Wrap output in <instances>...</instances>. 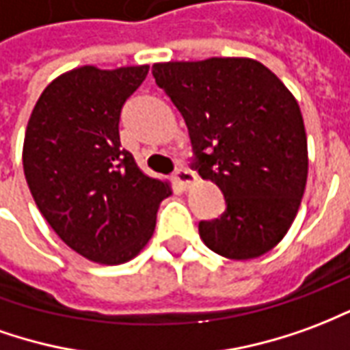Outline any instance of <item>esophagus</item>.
I'll return each instance as SVG.
<instances>
[{
	"instance_id": "34e87169",
	"label": "esophagus",
	"mask_w": 350,
	"mask_h": 350,
	"mask_svg": "<svg viewBox=\"0 0 350 350\" xmlns=\"http://www.w3.org/2000/svg\"><path fill=\"white\" fill-rule=\"evenodd\" d=\"M173 179H175V183H177L179 187L188 188L192 183H196V175L188 170V167H183V165H180V167H177L175 173H173Z\"/></svg>"
}]
</instances>
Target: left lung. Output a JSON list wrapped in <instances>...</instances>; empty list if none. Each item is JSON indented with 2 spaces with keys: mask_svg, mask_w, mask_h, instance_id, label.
I'll list each match as a JSON object with an SVG mask.
<instances>
[{
  "mask_svg": "<svg viewBox=\"0 0 350 350\" xmlns=\"http://www.w3.org/2000/svg\"><path fill=\"white\" fill-rule=\"evenodd\" d=\"M152 75L185 118L194 167L226 200L200 237L220 256L249 260L281 241L307 183V135L296 98L250 58L154 64Z\"/></svg>",
  "mask_w": 350,
  "mask_h": 350,
  "instance_id": "1",
  "label": "left lung"
}]
</instances>
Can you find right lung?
Returning <instances> with one entry per match:
<instances>
[{"mask_svg":"<svg viewBox=\"0 0 350 350\" xmlns=\"http://www.w3.org/2000/svg\"><path fill=\"white\" fill-rule=\"evenodd\" d=\"M147 73L148 66L64 73L44 88L26 128L22 163L29 192L62 241L92 262L133 258L171 194L120 145L124 103Z\"/></svg>","mask_w":350,"mask_h":350,"instance_id":"right-lung-1","label":"right lung"}]
</instances>
